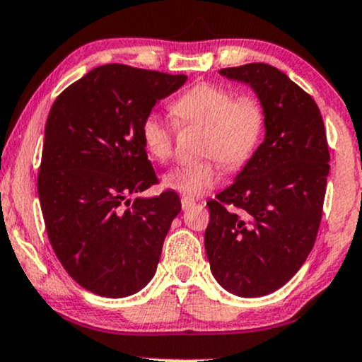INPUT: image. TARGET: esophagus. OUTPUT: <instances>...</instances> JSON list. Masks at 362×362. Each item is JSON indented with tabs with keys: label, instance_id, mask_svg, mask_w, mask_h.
I'll use <instances>...</instances> for the list:
<instances>
[{
	"label": "esophagus",
	"instance_id": "1",
	"mask_svg": "<svg viewBox=\"0 0 362 362\" xmlns=\"http://www.w3.org/2000/svg\"><path fill=\"white\" fill-rule=\"evenodd\" d=\"M194 204H196L194 199H191V198H186V196H182V198H181V208L185 209V211H186V209L193 208Z\"/></svg>",
	"mask_w": 362,
	"mask_h": 362
}]
</instances>
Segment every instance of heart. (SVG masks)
Returning a JSON list of instances; mask_svg holds the SVG:
<instances>
[{
  "instance_id": "1",
  "label": "heart",
  "mask_w": 362,
  "mask_h": 362,
  "mask_svg": "<svg viewBox=\"0 0 362 362\" xmlns=\"http://www.w3.org/2000/svg\"><path fill=\"white\" fill-rule=\"evenodd\" d=\"M177 126H202L198 153L206 158L182 163L164 176V186L186 198H199L220 182V160L226 171H240L257 153L267 126L262 100L255 95L235 97L225 86L203 82L173 100ZM176 127L159 114L146 115L141 124L142 146L158 163L173 156Z\"/></svg>"
}]
</instances>
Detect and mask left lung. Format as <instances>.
<instances>
[{"mask_svg": "<svg viewBox=\"0 0 362 362\" xmlns=\"http://www.w3.org/2000/svg\"><path fill=\"white\" fill-rule=\"evenodd\" d=\"M220 74L257 92L267 126L236 181L206 203L204 248L223 288L262 297L287 284L314 248L331 156L317 104L284 72L247 64Z\"/></svg>", "mask_w": 362, "mask_h": 362, "instance_id": "1", "label": "left lung"}]
</instances>
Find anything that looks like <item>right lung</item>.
<instances>
[{
	"label": "right lung",
	"instance_id": "right-lung-1",
	"mask_svg": "<svg viewBox=\"0 0 362 362\" xmlns=\"http://www.w3.org/2000/svg\"><path fill=\"white\" fill-rule=\"evenodd\" d=\"M186 75L97 66L53 102L45 127L38 196L53 252L88 292L120 298L149 284L180 196H129L158 185L141 139L156 102Z\"/></svg>",
	"mask_w": 362,
	"mask_h": 362
}]
</instances>
